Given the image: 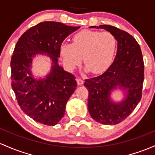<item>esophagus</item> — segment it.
<instances>
[{
  "label": "esophagus",
  "instance_id": "1",
  "mask_svg": "<svg viewBox=\"0 0 155 155\" xmlns=\"http://www.w3.org/2000/svg\"><path fill=\"white\" fill-rule=\"evenodd\" d=\"M76 82H77L78 85H81V84H83V83H84V81H83L81 78H77V79H76Z\"/></svg>",
  "mask_w": 155,
  "mask_h": 155
}]
</instances>
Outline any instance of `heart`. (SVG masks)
<instances>
[{
    "mask_svg": "<svg viewBox=\"0 0 155 155\" xmlns=\"http://www.w3.org/2000/svg\"><path fill=\"white\" fill-rule=\"evenodd\" d=\"M116 49V38L110 32L82 30L74 35L73 43L61 44L59 51L68 68L79 66L84 58L86 71L100 74L111 65Z\"/></svg>",
    "mask_w": 155,
    "mask_h": 155,
    "instance_id": "obj_1",
    "label": "heart"
}]
</instances>
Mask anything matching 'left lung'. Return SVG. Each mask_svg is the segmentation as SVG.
Returning a JSON list of instances; mask_svg holds the SVG:
<instances>
[{
	"mask_svg": "<svg viewBox=\"0 0 155 155\" xmlns=\"http://www.w3.org/2000/svg\"><path fill=\"white\" fill-rule=\"evenodd\" d=\"M103 28L115 36L118 42L116 56L107 71L101 76L85 79L89 92L88 110L92 118L105 125H114L125 120L140 102L144 80V63L139 44L132 35L110 25L91 26ZM125 91L120 103L111 101L114 89Z\"/></svg>",
	"mask_w": 155,
	"mask_h": 155,
	"instance_id": "1",
	"label": "left lung"
}]
</instances>
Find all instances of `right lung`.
<instances>
[{
    "mask_svg": "<svg viewBox=\"0 0 155 155\" xmlns=\"http://www.w3.org/2000/svg\"><path fill=\"white\" fill-rule=\"evenodd\" d=\"M80 26L45 21L22 35L11 59L12 87L18 104L35 121L54 126L63 118L68 100L76 89V77L58 64L59 48L64 39ZM46 54L52 61L51 72L37 81L30 71L32 58Z\"/></svg>",
    "mask_w": 155,
    "mask_h": 155,
    "instance_id": "add662e5",
    "label": "right lung"
}]
</instances>
